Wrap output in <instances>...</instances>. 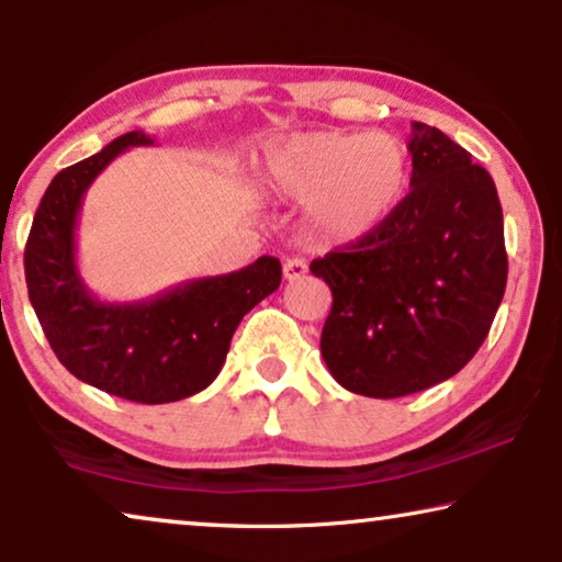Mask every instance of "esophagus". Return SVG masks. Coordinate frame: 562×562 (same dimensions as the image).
<instances>
[{
    "label": "esophagus",
    "mask_w": 562,
    "mask_h": 562,
    "mask_svg": "<svg viewBox=\"0 0 562 562\" xmlns=\"http://www.w3.org/2000/svg\"><path fill=\"white\" fill-rule=\"evenodd\" d=\"M306 271H310V266H306V260H302V258H289L286 263H283V279L286 281L304 279Z\"/></svg>",
    "instance_id": "1"
}]
</instances>
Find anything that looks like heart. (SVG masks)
<instances>
[{"mask_svg": "<svg viewBox=\"0 0 562 562\" xmlns=\"http://www.w3.org/2000/svg\"><path fill=\"white\" fill-rule=\"evenodd\" d=\"M266 173L283 199L310 204V222L322 237L358 243L404 204L412 160L394 135L317 130L273 145Z\"/></svg>", "mask_w": 562, "mask_h": 562, "instance_id": "obj_1", "label": "heart"}]
</instances>
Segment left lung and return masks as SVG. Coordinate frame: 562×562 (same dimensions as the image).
<instances>
[{"label": "left lung", "instance_id": "1", "mask_svg": "<svg viewBox=\"0 0 562 562\" xmlns=\"http://www.w3.org/2000/svg\"><path fill=\"white\" fill-rule=\"evenodd\" d=\"M412 127V191L398 212L310 266L333 291L322 358L360 396L417 394L456 375L486 340L506 289L494 179L437 127Z\"/></svg>", "mask_w": 562, "mask_h": 562}]
</instances>
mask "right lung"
<instances>
[{
    "instance_id": "1",
    "label": "right lung",
    "mask_w": 562,
    "mask_h": 562,
    "mask_svg": "<svg viewBox=\"0 0 562 562\" xmlns=\"http://www.w3.org/2000/svg\"><path fill=\"white\" fill-rule=\"evenodd\" d=\"M153 145L133 130L60 171L45 189L25 245L30 304L76 379L137 404L194 396L217 379L237 325L281 283L279 258L206 276L130 304L97 299L76 266V225L91 181L120 153Z\"/></svg>"
}]
</instances>
